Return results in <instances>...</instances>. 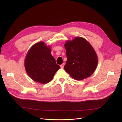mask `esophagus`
<instances>
[{
    "label": "esophagus",
    "instance_id": "esophagus-1",
    "mask_svg": "<svg viewBox=\"0 0 122 122\" xmlns=\"http://www.w3.org/2000/svg\"><path fill=\"white\" fill-rule=\"evenodd\" d=\"M64 66H65V64H62L60 65V67L61 68H63L64 67Z\"/></svg>",
    "mask_w": 122,
    "mask_h": 122
}]
</instances>
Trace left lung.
I'll return each instance as SVG.
<instances>
[{
    "label": "left lung",
    "instance_id": "left-lung-1",
    "mask_svg": "<svg viewBox=\"0 0 122 122\" xmlns=\"http://www.w3.org/2000/svg\"><path fill=\"white\" fill-rule=\"evenodd\" d=\"M67 61L64 69L77 80L93 74L98 65V57L94 49L86 40L76 37L65 44Z\"/></svg>",
    "mask_w": 122,
    "mask_h": 122
}]
</instances>
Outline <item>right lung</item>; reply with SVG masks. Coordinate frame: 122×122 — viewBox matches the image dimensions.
<instances>
[{"label":"right lung","instance_id":"1","mask_svg":"<svg viewBox=\"0 0 122 122\" xmlns=\"http://www.w3.org/2000/svg\"><path fill=\"white\" fill-rule=\"evenodd\" d=\"M28 76L36 82L48 83L60 68L51 54V47L43 42L34 44L28 51L24 61Z\"/></svg>","mask_w":122,"mask_h":122}]
</instances>
